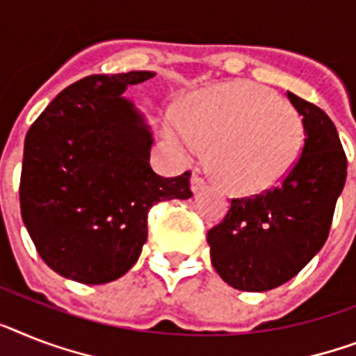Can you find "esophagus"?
<instances>
[{
  "mask_svg": "<svg viewBox=\"0 0 356 356\" xmlns=\"http://www.w3.org/2000/svg\"><path fill=\"white\" fill-rule=\"evenodd\" d=\"M190 186H192V192L197 193L199 190H203L207 186V181H204L199 173H192V179H190Z\"/></svg>",
  "mask_w": 356,
  "mask_h": 356,
  "instance_id": "1",
  "label": "esophagus"
}]
</instances>
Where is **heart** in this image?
<instances>
[{
	"instance_id": "b5f03b06",
	"label": "heart",
	"mask_w": 356,
	"mask_h": 356,
	"mask_svg": "<svg viewBox=\"0 0 356 356\" xmlns=\"http://www.w3.org/2000/svg\"><path fill=\"white\" fill-rule=\"evenodd\" d=\"M166 137L186 159L208 146L213 173L228 190L261 193L282 183L298 163L303 122L270 89L239 82L193 98L186 113H170Z\"/></svg>"
}]
</instances>
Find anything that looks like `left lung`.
<instances>
[{"label":"left lung","mask_w":356,"mask_h":356,"mask_svg":"<svg viewBox=\"0 0 356 356\" xmlns=\"http://www.w3.org/2000/svg\"><path fill=\"white\" fill-rule=\"evenodd\" d=\"M302 115L303 148L282 183L252 197L232 199L228 213L207 234L216 273L247 293L270 291L323 247L348 175V159L333 120L287 91Z\"/></svg>","instance_id":"1"}]
</instances>
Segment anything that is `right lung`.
<instances>
[{
  "instance_id": "right-lung-1",
  "label": "right lung",
  "mask_w": 356,
  "mask_h": 356,
  "mask_svg": "<svg viewBox=\"0 0 356 356\" xmlns=\"http://www.w3.org/2000/svg\"><path fill=\"white\" fill-rule=\"evenodd\" d=\"M153 76L129 71L82 78L27 131L22 218L38 254L63 278L98 285L124 276L148 239L149 208L192 197L190 172H153L152 133L122 97L128 86Z\"/></svg>"
}]
</instances>
